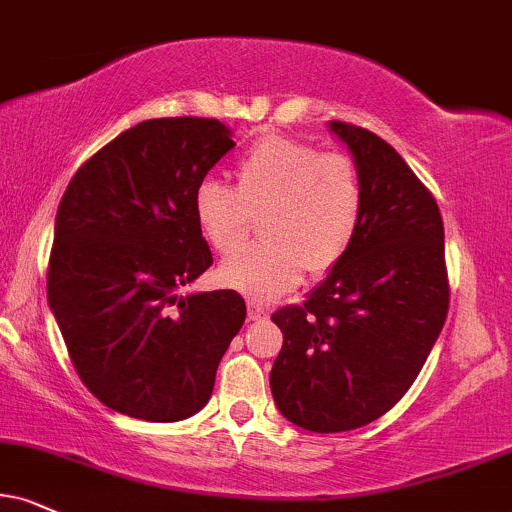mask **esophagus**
Segmentation results:
<instances>
[{"label":"esophagus","instance_id":"esophagus-1","mask_svg":"<svg viewBox=\"0 0 512 512\" xmlns=\"http://www.w3.org/2000/svg\"><path fill=\"white\" fill-rule=\"evenodd\" d=\"M268 318V311L263 308L261 304H256V301H251L249 304V320H266Z\"/></svg>","mask_w":512,"mask_h":512}]
</instances>
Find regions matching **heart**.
Masks as SVG:
<instances>
[{
    "instance_id": "b5f03b06",
    "label": "heart",
    "mask_w": 512,
    "mask_h": 512,
    "mask_svg": "<svg viewBox=\"0 0 512 512\" xmlns=\"http://www.w3.org/2000/svg\"><path fill=\"white\" fill-rule=\"evenodd\" d=\"M237 189L204 178L194 189V220L218 254L244 244L254 218L266 242L237 251L220 280L254 299H273L325 275L349 254L361 230L365 189L344 154H323L308 142L263 137L235 163Z\"/></svg>"
}]
</instances>
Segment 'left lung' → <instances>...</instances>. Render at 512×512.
Masks as SVG:
<instances>
[{
    "mask_svg": "<svg viewBox=\"0 0 512 512\" xmlns=\"http://www.w3.org/2000/svg\"><path fill=\"white\" fill-rule=\"evenodd\" d=\"M361 173L365 206L349 254L306 296L273 313L282 351L275 406L308 432H346L401 401L449 313L444 223L432 192L375 132L330 121Z\"/></svg>",
    "mask_w": 512,
    "mask_h": 512,
    "instance_id": "obj_1",
    "label": "left lung"
}]
</instances>
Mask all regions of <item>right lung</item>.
Listing matches in <instances>:
<instances>
[{
  "label": "right lung",
  "instance_id": "obj_1",
  "mask_svg": "<svg viewBox=\"0 0 512 512\" xmlns=\"http://www.w3.org/2000/svg\"><path fill=\"white\" fill-rule=\"evenodd\" d=\"M216 118H154L85 161L56 211L47 299L82 384L116 413L178 422L211 399L246 318L232 289L182 296L213 256L194 189L235 147Z\"/></svg>",
  "mask_w": 512,
  "mask_h": 512
}]
</instances>
